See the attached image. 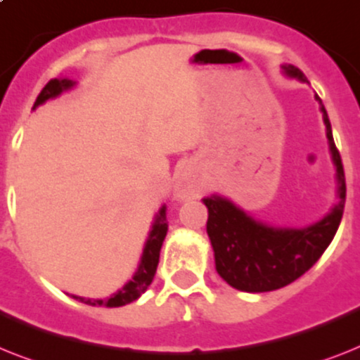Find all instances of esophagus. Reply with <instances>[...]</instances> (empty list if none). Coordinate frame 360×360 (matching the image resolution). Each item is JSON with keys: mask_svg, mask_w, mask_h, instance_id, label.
<instances>
[{"mask_svg": "<svg viewBox=\"0 0 360 360\" xmlns=\"http://www.w3.org/2000/svg\"><path fill=\"white\" fill-rule=\"evenodd\" d=\"M200 183L192 177L190 174H181L177 183H175V198L177 200H188V198H195L200 194Z\"/></svg>", "mask_w": 360, "mask_h": 360, "instance_id": "1", "label": "esophagus"}]
</instances>
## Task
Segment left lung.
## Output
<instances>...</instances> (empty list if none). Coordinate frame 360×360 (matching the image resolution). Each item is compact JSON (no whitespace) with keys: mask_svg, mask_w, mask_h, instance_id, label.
Segmentation results:
<instances>
[{"mask_svg":"<svg viewBox=\"0 0 360 360\" xmlns=\"http://www.w3.org/2000/svg\"><path fill=\"white\" fill-rule=\"evenodd\" d=\"M281 68L286 77L309 83L296 66L283 64ZM316 101L322 110L329 151L337 170V203L322 220L300 229L274 227L255 220L224 195L212 194L203 198L209 209L207 235L214 251L216 271L236 290L270 292L294 283L322 257L340 226L346 201L344 166L333 140L326 107L318 96Z\"/></svg>","mask_w":360,"mask_h":360,"instance_id":"8db88e82","label":"left lung"}]
</instances>
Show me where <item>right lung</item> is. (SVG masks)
Returning <instances> with one entry per match:
<instances>
[{
    "mask_svg": "<svg viewBox=\"0 0 360 360\" xmlns=\"http://www.w3.org/2000/svg\"><path fill=\"white\" fill-rule=\"evenodd\" d=\"M74 86L75 81H72V79L68 77L51 79V81L44 86L42 92L38 94L33 109H37L38 105L46 103L49 99L58 98L63 92H68V90H72ZM166 233H168V221H166V205H162L159 209V212L155 214L153 226H151L148 240H146L144 244V251H142V257H140V264L139 268H136V271H134L133 279L125 283L118 292H114L112 296L107 297V300H84V297L81 296L72 297L92 307H122L134 302V300H139V297L148 290V286L151 285V281H153L155 271H157V264H159L160 248H162Z\"/></svg>",
    "mask_w": 360,
    "mask_h": 360,
    "instance_id": "obj_1",
    "label": "right lung"
}]
</instances>
